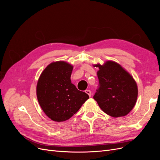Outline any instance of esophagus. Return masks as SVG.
<instances>
[{
    "label": "esophagus",
    "instance_id": "obj_1",
    "mask_svg": "<svg viewBox=\"0 0 160 160\" xmlns=\"http://www.w3.org/2000/svg\"><path fill=\"white\" fill-rule=\"evenodd\" d=\"M85 93L88 94L89 97H91V91H90V90H89V89H87V90H85Z\"/></svg>",
    "mask_w": 160,
    "mask_h": 160
}]
</instances>
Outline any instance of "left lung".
<instances>
[{"instance_id": "8db88e82", "label": "left lung", "mask_w": 160, "mask_h": 160, "mask_svg": "<svg viewBox=\"0 0 160 160\" xmlns=\"http://www.w3.org/2000/svg\"><path fill=\"white\" fill-rule=\"evenodd\" d=\"M99 67L98 88L93 99L105 113L113 118L128 114L133 108L138 98L135 81L122 66L107 61Z\"/></svg>"}]
</instances>
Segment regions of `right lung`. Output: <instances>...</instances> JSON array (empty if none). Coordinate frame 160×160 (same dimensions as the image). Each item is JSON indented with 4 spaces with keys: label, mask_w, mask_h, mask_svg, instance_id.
<instances>
[{
    "label": "right lung",
    "mask_w": 160,
    "mask_h": 160,
    "mask_svg": "<svg viewBox=\"0 0 160 160\" xmlns=\"http://www.w3.org/2000/svg\"><path fill=\"white\" fill-rule=\"evenodd\" d=\"M72 66L64 61L52 62L41 73L37 96L45 113L55 122H63L77 112L89 95L71 83Z\"/></svg>",
    "instance_id": "add662e5"
}]
</instances>
